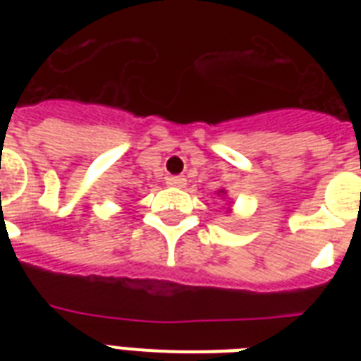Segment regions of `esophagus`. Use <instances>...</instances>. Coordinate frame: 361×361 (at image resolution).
Wrapping results in <instances>:
<instances>
[{"instance_id": "obj_1", "label": "esophagus", "mask_w": 361, "mask_h": 361, "mask_svg": "<svg viewBox=\"0 0 361 361\" xmlns=\"http://www.w3.org/2000/svg\"><path fill=\"white\" fill-rule=\"evenodd\" d=\"M185 178L183 176H169L166 178V185L170 187H185Z\"/></svg>"}]
</instances>
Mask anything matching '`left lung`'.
Wrapping results in <instances>:
<instances>
[{
    "mask_svg": "<svg viewBox=\"0 0 361 361\" xmlns=\"http://www.w3.org/2000/svg\"><path fill=\"white\" fill-rule=\"evenodd\" d=\"M219 192H221V195H225V191H223V189H221V191H219Z\"/></svg>",
    "mask_w": 361,
    "mask_h": 361,
    "instance_id": "left-lung-1",
    "label": "left lung"
}]
</instances>
